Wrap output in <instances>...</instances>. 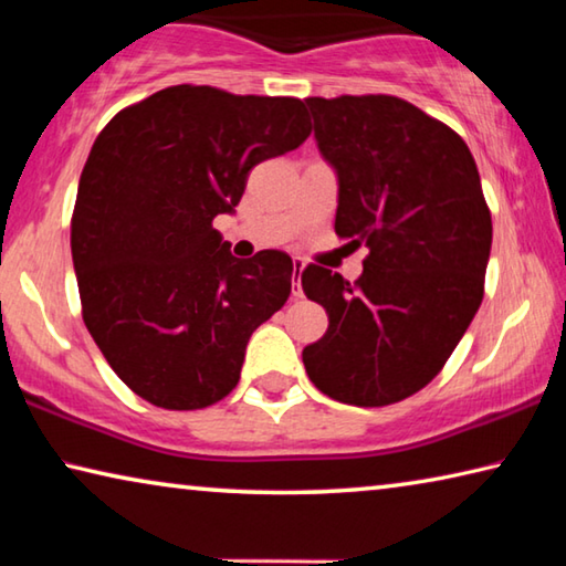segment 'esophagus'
Returning <instances> with one entry per match:
<instances>
[{
  "mask_svg": "<svg viewBox=\"0 0 566 566\" xmlns=\"http://www.w3.org/2000/svg\"><path fill=\"white\" fill-rule=\"evenodd\" d=\"M304 260L300 256H294V296H302V272H304Z\"/></svg>",
  "mask_w": 566,
  "mask_h": 566,
  "instance_id": "34e87169",
  "label": "esophagus"
}]
</instances>
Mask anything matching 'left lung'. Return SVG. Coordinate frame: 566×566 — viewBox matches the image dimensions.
I'll return each mask as SVG.
<instances>
[{
  "instance_id": "left-lung-1",
  "label": "left lung",
  "mask_w": 566,
  "mask_h": 566,
  "mask_svg": "<svg viewBox=\"0 0 566 566\" xmlns=\"http://www.w3.org/2000/svg\"><path fill=\"white\" fill-rule=\"evenodd\" d=\"M337 175L334 232L369 247L354 284L310 264L304 294L329 327L302 352L314 387L354 407L415 395L444 367L482 304L492 217L464 139L399 97H310Z\"/></svg>"
}]
</instances>
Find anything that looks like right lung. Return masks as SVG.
Segmentation results:
<instances>
[{"label":"right lung","instance_id":"add662e5","mask_svg":"<svg viewBox=\"0 0 566 566\" xmlns=\"http://www.w3.org/2000/svg\"><path fill=\"white\" fill-rule=\"evenodd\" d=\"M294 97L167 87L122 109L94 142L72 217L84 324L134 395L202 409L237 387L252 332L282 310L294 264L237 260L212 227L252 167L310 137Z\"/></svg>","mask_w":566,"mask_h":566}]
</instances>
